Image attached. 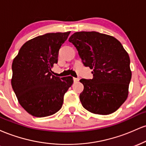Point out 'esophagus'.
I'll return each instance as SVG.
<instances>
[{"label": "esophagus", "mask_w": 146, "mask_h": 146, "mask_svg": "<svg viewBox=\"0 0 146 146\" xmlns=\"http://www.w3.org/2000/svg\"><path fill=\"white\" fill-rule=\"evenodd\" d=\"M73 81H74V82H77L79 81V78H73Z\"/></svg>", "instance_id": "34e87169"}]
</instances>
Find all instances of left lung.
Masks as SVG:
<instances>
[{
    "label": "left lung",
    "instance_id": "1",
    "mask_svg": "<svg viewBox=\"0 0 146 146\" xmlns=\"http://www.w3.org/2000/svg\"><path fill=\"white\" fill-rule=\"evenodd\" d=\"M68 41L78 50L85 66L93 69L92 80L81 79L80 100L85 109L106 115L126 100L132 77L128 53L118 40L96 31L75 32Z\"/></svg>",
    "mask_w": 146,
    "mask_h": 146
}]
</instances>
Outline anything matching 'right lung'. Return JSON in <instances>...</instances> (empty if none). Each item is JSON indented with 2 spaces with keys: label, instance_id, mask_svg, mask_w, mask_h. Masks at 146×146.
<instances>
[{
  "label": "right lung",
  "instance_id": "1",
  "mask_svg": "<svg viewBox=\"0 0 146 146\" xmlns=\"http://www.w3.org/2000/svg\"><path fill=\"white\" fill-rule=\"evenodd\" d=\"M70 32L48 33L29 40L13 60L12 88L21 106L32 116L44 117L57 113L73 84L71 76L58 78L51 73Z\"/></svg>",
  "mask_w": 146,
  "mask_h": 146
}]
</instances>
